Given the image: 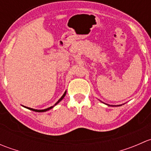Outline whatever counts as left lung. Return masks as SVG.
Masks as SVG:
<instances>
[{"instance_id": "1", "label": "left lung", "mask_w": 151, "mask_h": 151, "mask_svg": "<svg viewBox=\"0 0 151 151\" xmlns=\"http://www.w3.org/2000/svg\"><path fill=\"white\" fill-rule=\"evenodd\" d=\"M105 104L108 105V106H113V105H109V104ZM121 105H122V104H121V105H117V106H121Z\"/></svg>"}]
</instances>
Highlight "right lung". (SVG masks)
I'll use <instances>...</instances> for the list:
<instances>
[{"instance_id":"1","label":"right lung","mask_w":151,"mask_h":151,"mask_svg":"<svg viewBox=\"0 0 151 151\" xmlns=\"http://www.w3.org/2000/svg\"><path fill=\"white\" fill-rule=\"evenodd\" d=\"M66 91H65V92H64V93L63 94V96H62L60 97V99H59L58 101L57 102L55 103V104L54 105H53V106H50V107H48V108H47V109H33V108H30V107H28V106H23V105H22V106H24V107H25V108H27V109H30V110H32V111H34V112H46V111H48V110H50V109H52V108L54 107V106H55V105H57L58 104V103L60 102V101H61V100L63 99V98H64V97H65V96H66Z\"/></svg>"}]
</instances>
